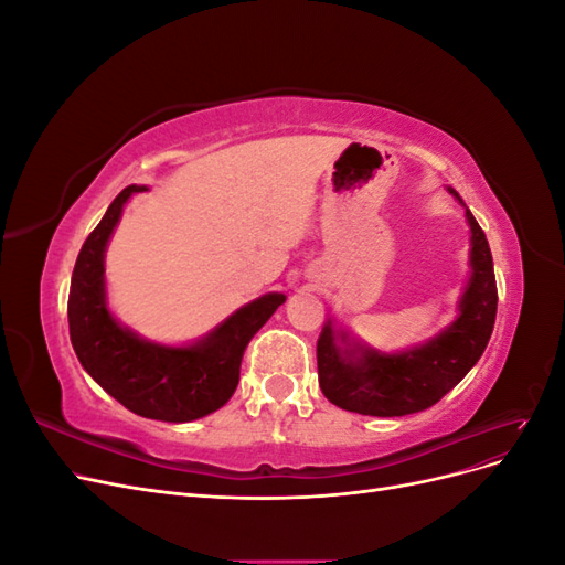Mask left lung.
Segmentation results:
<instances>
[{
	"label": "left lung",
	"mask_w": 565,
	"mask_h": 565,
	"mask_svg": "<svg viewBox=\"0 0 565 565\" xmlns=\"http://www.w3.org/2000/svg\"><path fill=\"white\" fill-rule=\"evenodd\" d=\"M448 191L461 202L452 188ZM461 207L469 224V280L448 328L417 347L386 353L367 347L334 318L322 324L318 382L337 407L372 417L422 413L465 380L483 355L498 316V285L486 233L465 202Z\"/></svg>",
	"instance_id": "obj_1"
}]
</instances>
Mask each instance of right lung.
Segmentation results:
<instances>
[{
    "mask_svg": "<svg viewBox=\"0 0 565 565\" xmlns=\"http://www.w3.org/2000/svg\"><path fill=\"white\" fill-rule=\"evenodd\" d=\"M143 191L146 185H127L79 249L67 297L71 341L89 377L134 415L174 424L193 422L231 401L249 339L287 297L262 295L207 334L179 347L150 341L119 322L108 306L106 249L125 204Z\"/></svg>",
    "mask_w": 565,
    "mask_h": 565,
    "instance_id": "1",
    "label": "right lung"
}]
</instances>
